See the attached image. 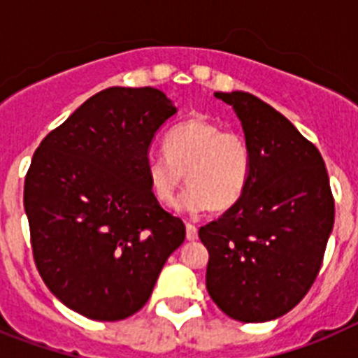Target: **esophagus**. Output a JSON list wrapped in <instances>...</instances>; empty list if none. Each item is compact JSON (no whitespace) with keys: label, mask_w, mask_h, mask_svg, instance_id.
<instances>
[{"label":"esophagus","mask_w":358,"mask_h":358,"mask_svg":"<svg viewBox=\"0 0 358 358\" xmlns=\"http://www.w3.org/2000/svg\"><path fill=\"white\" fill-rule=\"evenodd\" d=\"M186 238H188V240H197L199 238L197 227H195L194 224H186Z\"/></svg>","instance_id":"1"}]
</instances>
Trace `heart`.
<instances>
[{
  "mask_svg": "<svg viewBox=\"0 0 358 358\" xmlns=\"http://www.w3.org/2000/svg\"><path fill=\"white\" fill-rule=\"evenodd\" d=\"M189 189L177 208L199 213L208 208L226 211L243 197L251 176V148L240 132L222 129L206 118L173 127L164 138V152H152L147 176L154 197L170 204L185 182Z\"/></svg>",
  "mask_w": 358,
  "mask_h": 358,
  "instance_id": "b5f03b06",
  "label": "heart"
}]
</instances>
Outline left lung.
<instances>
[{
    "label": "left lung",
    "mask_w": 358,
    "mask_h": 358,
    "mask_svg": "<svg viewBox=\"0 0 358 358\" xmlns=\"http://www.w3.org/2000/svg\"><path fill=\"white\" fill-rule=\"evenodd\" d=\"M233 106L251 148L243 197L199 229L210 252L206 289L242 322L281 317L314 285L335 204L327 166L312 141L255 94L215 93Z\"/></svg>",
    "instance_id": "obj_1"
}]
</instances>
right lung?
<instances>
[{
    "instance_id": "add662e5",
    "label": "right lung",
    "mask_w": 358,
    "mask_h": 358,
    "mask_svg": "<svg viewBox=\"0 0 358 358\" xmlns=\"http://www.w3.org/2000/svg\"><path fill=\"white\" fill-rule=\"evenodd\" d=\"M176 115L163 91L107 87L46 134L24 179L34 262L52 294L94 321L143 308L185 242L147 176L148 147Z\"/></svg>"
}]
</instances>
